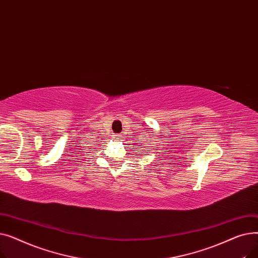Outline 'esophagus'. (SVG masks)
<instances>
[{"label": "esophagus", "mask_w": 258, "mask_h": 258, "mask_svg": "<svg viewBox=\"0 0 258 258\" xmlns=\"http://www.w3.org/2000/svg\"><path fill=\"white\" fill-rule=\"evenodd\" d=\"M116 138H119V135H116Z\"/></svg>", "instance_id": "obj_1"}]
</instances>
